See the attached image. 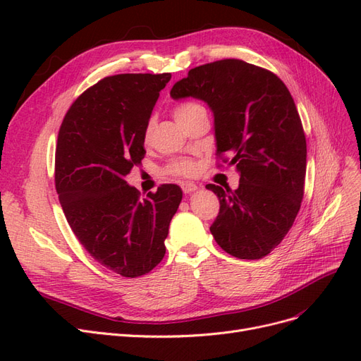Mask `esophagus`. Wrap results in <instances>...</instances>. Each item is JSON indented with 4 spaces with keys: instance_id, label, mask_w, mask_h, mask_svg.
<instances>
[{
    "instance_id": "34e87169",
    "label": "esophagus",
    "mask_w": 361,
    "mask_h": 361,
    "mask_svg": "<svg viewBox=\"0 0 361 361\" xmlns=\"http://www.w3.org/2000/svg\"><path fill=\"white\" fill-rule=\"evenodd\" d=\"M180 187H182V191H183L185 194H190V192H192V191H195V190L199 188L197 185H195V183H191V182H185V183H182V185H180Z\"/></svg>"
}]
</instances>
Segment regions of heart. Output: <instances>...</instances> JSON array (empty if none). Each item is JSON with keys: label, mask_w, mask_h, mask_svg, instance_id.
<instances>
[{"label": "heart", "mask_w": 361, "mask_h": 361, "mask_svg": "<svg viewBox=\"0 0 361 361\" xmlns=\"http://www.w3.org/2000/svg\"><path fill=\"white\" fill-rule=\"evenodd\" d=\"M199 110H204L203 105H200L197 102H185V104H180V105L174 108L173 114H174V118H176L179 122V120L188 117L190 114L199 111ZM152 128H154V126H152V123H149L146 126V130H145V141H146V143H149V140H150ZM167 173L179 174V176H190V174L194 173V162L190 161V159L173 161L170 166L167 167Z\"/></svg>", "instance_id": "1"}]
</instances>
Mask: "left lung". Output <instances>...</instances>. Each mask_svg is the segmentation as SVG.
I'll return each mask as SVG.
<instances>
[{"mask_svg":"<svg viewBox=\"0 0 361 361\" xmlns=\"http://www.w3.org/2000/svg\"><path fill=\"white\" fill-rule=\"evenodd\" d=\"M170 96L207 104L216 155L231 157L239 173L235 191L206 185L220 200L216 244L238 259L265 257L289 232L304 194L307 146L288 87L267 69L226 59L191 69Z\"/></svg>","mask_w":361,"mask_h":361,"instance_id":"1","label":"left lung"}]
</instances>
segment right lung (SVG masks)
Listing matches in <instances>:
<instances>
[{
  "label": "right lung",
  "mask_w": 361,
  "mask_h": 361,
  "mask_svg": "<svg viewBox=\"0 0 361 361\" xmlns=\"http://www.w3.org/2000/svg\"><path fill=\"white\" fill-rule=\"evenodd\" d=\"M170 73L106 76L63 118L56 149V190L75 236L89 255L123 277H140L166 255L182 200L161 185L141 200L125 178L145 158V130Z\"/></svg>",
  "instance_id": "right-lung-1"
}]
</instances>
